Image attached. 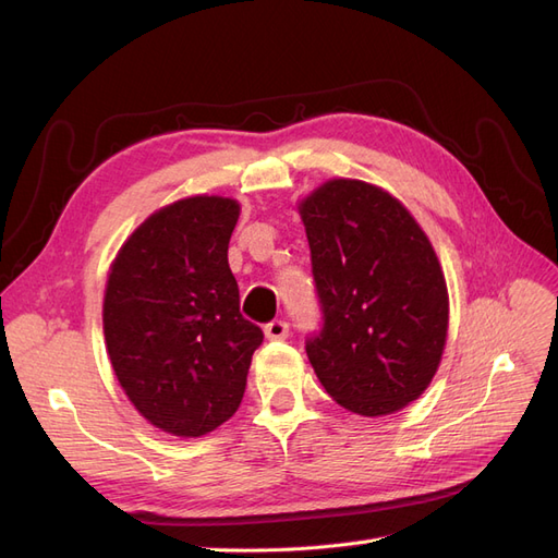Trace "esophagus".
Returning <instances> with one entry per match:
<instances>
[{"instance_id":"obj_1","label":"esophagus","mask_w":558,"mask_h":558,"mask_svg":"<svg viewBox=\"0 0 558 558\" xmlns=\"http://www.w3.org/2000/svg\"><path fill=\"white\" fill-rule=\"evenodd\" d=\"M265 335H267V340H286V337H289V324L281 318L269 320V324L265 326Z\"/></svg>"}]
</instances>
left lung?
I'll return each mask as SVG.
<instances>
[{"instance_id":"left-lung-1","label":"left lung","mask_w":558,"mask_h":558,"mask_svg":"<svg viewBox=\"0 0 558 558\" xmlns=\"http://www.w3.org/2000/svg\"><path fill=\"white\" fill-rule=\"evenodd\" d=\"M324 326L307 356L332 400L363 416L402 410L440 365L449 295L440 260L400 202L332 179L300 202Z\"/></svg>"}]
</instances>
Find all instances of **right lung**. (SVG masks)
<instances>
[{
	"label": "right lung",
	"mask_w": 558,
	"mask_h": 558,
	"mask_svg": "<svg viewBox=\"0 0 558 558\" xmlns=\"http://www.w3.org/2000/svg\"><path fill=\"white\" fill-rule=\"evenodd\" d=\"M240 205L195 195L150 214L111 265L105 340L125 396L156 428L199 437L238 412L263 330L228 265Z\"/></svg>",
	"instance_id": "add662e5"
}]
</instances>
